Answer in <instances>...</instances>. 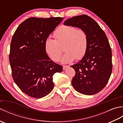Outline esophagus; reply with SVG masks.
<instances>
[{"label":"esophagus","instance_id":"esophagus-1","mask_svg":"<svg viewBox=\"0 0 123 123\" xmlns=\"http://www.w3.org/2000/svg\"><path fill=\"white\" fill-rule=\"evenodd\" d=\"M68 67H69L68 66H63V70H65L66 69H67Z\"/></svg>","mask_w":123,"mask_h":123}]
</instances>
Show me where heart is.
Wrapping results in <instances>:
<instances>
[{
    "mask_svg": "<svg viewBox=\"0 0 123 123\" xmlns=\"http://www.w3.org/2000/svg\"><path fill=\"white\" fill-rule=\"evenodd\" d=\"M55 40L48 37L44 42V49L47 55L52 60L57 61L62 54L63 45L66 52L62 57L63 63H69L75 59L80 60L85 55L87 50L88 36L84 31L78 30L71 26L63 25L54 33Z\"/></svg>",
    "mask_w": 123,
    "mask_h": 123,
    "instance_id": "1",
    "label": "heart"
}]
</instances>
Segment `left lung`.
Here are the masks:
<instances>
[{"instance_id": "1", "label": "left lung", "mask_w": 123, "mask_h": 123, "mask_svg": "<svg viewBox=\"0 0 123 123\" xmlns=\"http://www.w3.org/2000/svg\"><path fill=\"white\" fill-rule=\"evenodd\" d=\"M64 25L79 28L87 34L85 55L71 66L75 71L72 85L83 95H95L105 87L112 71L111 49L106 34L95 20L86 15L70 18Z\"/></svg>"}]
</instances>
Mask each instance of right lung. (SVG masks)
<instances>
[{
	"label": "right lung",
	"mask_w": 123,
	"mask_h": 123,
	"mask_svg": "<svg viewBox=\"0 0 123 123\" xmlns=\"http://www.w3.org/2000/svg\"><path fill=\"white\" fill-rule=\"evenodd\" d=\"M62 17L28 18L16 30L10 44L9 62L12 76L23 92L41 98L53 90L52 77L63 71L46 53L44 42Z\"/></svg>",
	"instance_id": "1"
}]
</instances>
